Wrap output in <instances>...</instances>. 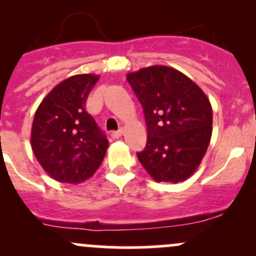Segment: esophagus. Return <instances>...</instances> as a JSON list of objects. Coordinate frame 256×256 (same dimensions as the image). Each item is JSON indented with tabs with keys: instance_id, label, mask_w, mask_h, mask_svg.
<instances>
[{
	"instance_id": "34e87169",
	"label": "esophagus",
	"mask_w": 256,
	"mask_h": 256,
	"mask_svg": "<svg viewBox=\"0 0 256 256\" xmlns=\"http://www.w3.org/2000/svg\"><path fill=\"white\" fill-rule=\"evenodd\" d=\"M122 132H124L122 128H120V130H118V131H112V138H121V136H122Z\"/></svg>"
}]
</instances>
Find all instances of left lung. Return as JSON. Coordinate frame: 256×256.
Masks as SVG:
<instances>
[{
  "label": "left lung",
  "mask_w": 256,
  "mask_h": 256,
  "mask_svg": "<svg viewBox=\"0 0 256 256\" xmlns=\"http://www.w3.org/2000/svg\"><path fill=\"white\" fill-rule=\"evenodd\" d=\"M144 109L147 144L140 164L156 182L178 183L198 168L210 142L213 112L203 90L177 69L151 66L126 76Z\"/></svg>",
  "instance_id": "8db88e82"
}]
</instances>
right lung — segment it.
I'll use <instances>...</instances> for the list:
<instances>
[{
  "mask_svg": "<svg viewBox=\"0 0 256 256\" xmlns=\"http://www.w3.org/2000/svg\"><path fill=\"white\" fill-rule=\"evenodd\" d=\"M99 80L78 74L48 92L34 114L30 146L42 168L53 180L80 183L95 174L109 141L85 110L88 95Z\"/></svg>",
  "mask_w": 256,
  "mask_h": 256,
  "instance_id": "1",
  "label": "right lung"
}]
</instances>
